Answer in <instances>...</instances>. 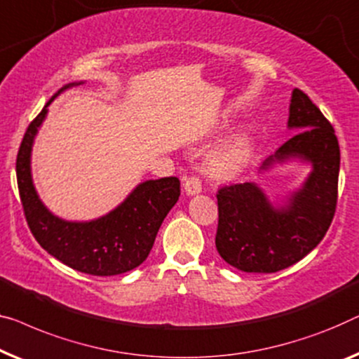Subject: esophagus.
Here are the masks:
<instances>
[{
    "label": "esophagus",
    "mask_w": 359,
    "mask_h": 359,
    "mask_svg": "<svg viewBox=\"0 0 359 359\" xmlns=\"http://www.w3.org/2000/svg\"><path fill=\"white\" fill-rule=\"evenodd\" d=\"M183 188L186 191V194L194 196V194H199V192L202 191V183H201V180L197 178V176H191V178L184 181Z\"/></svg>",
    "instance_id": "obj_1"
}]
</instances>
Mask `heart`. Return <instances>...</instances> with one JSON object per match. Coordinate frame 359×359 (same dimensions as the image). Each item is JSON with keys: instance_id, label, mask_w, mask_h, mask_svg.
<instances>
[{"instance_id": "obj_1", "label": "heart", "mask_w": 359, "mask_h": 359, "mask_svg": "<svg viewBox=\"0 0 359 359\" xmlns=\"http://www.w3.org/2000/svg\"><path fill=\"white\" fill-rule=\"evenodd\" d=\"M248 155L249 142L246 137L235 136L226 139L210 154L209 171L217 178H228L241 170Z\"/></svg>"}]
</instances>
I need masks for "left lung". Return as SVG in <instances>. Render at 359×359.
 Segmentation results:
<instances>
[{
	"mask_svg": "<svg viewBox=\"0 0 359 359\" xmlns=\"http://www.w3.org/2000/svg\"><path fill=\"white\" fill-rule=\"evenodd\" d=\"M288 129L296 136L264 160L259 171L293 160L311 165L299 189L269 201L256 183L218 191L215 246L222 259L249 273H272L293 266L322 241L337 205L340 147L332 124L299 89L292 92Z\"/></svg>",
	"mask_w": 359,
	"mask_h": 359,
	"instance_id": "obj_1",
	"label": "left lung"
}]
</instances>
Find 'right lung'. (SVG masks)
Here are the masks:
<instances>
[{"label": "right lung", "mask_w": 359, "mask_h": 359, "mask_svg": "<svg viewBox=\"0 0 359 359\" xmlns=\"http://www.w3.org/2000/svg\"><path fill=\"white\" fill-rule=\"evenodd\" d=\"M79 84L84 82L60 89L29 124L18 152L15 175L25 220L40 246L77 272L110 277L129 272L147 259L160 225L178 201L180 180L168 176L144 181L107 215L89 222H69L51 214L34 186L32 145L50 103L61 92Z\"/></svg>", "instance_id": "1"}]
</instances>
